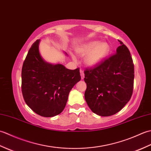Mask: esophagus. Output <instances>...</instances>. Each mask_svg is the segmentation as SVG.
<instances>
[{"mask_svg":"<svg viewBox=\"0 0 151 151\" xmlns=\"http://www.w3.org/2000/svg\"><path fill=\"white\" fill-rule=\"evenodd\" d=\"M81 79L83 80L84 78V73L82 71V70H81Z\"/></svg>","mask_w":151,"mask_h":151,"instance_id":"1","label":"esophagus"}]
</instances>
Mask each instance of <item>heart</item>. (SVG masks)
Returning <instances> with one entry per match:
<instances>
[{
	"label": "heart",
	"mask_w": 151,
	"mask_h": 151,
	"mask_svg": "<svg viewBox=\"0 0 151 151\" xmlns=\"http://www.w3.org/2000/svg\"><path fill=\"white\" fill-rule=\"evenodd\" d=\"M110 45L100 41H91L82 45L76 49V52L81 56H84L86 65L93 67L98 65L106 58L110 52ZM72 58L75 60V56Z\"/></svg>",
	"instance_id": "obj_1"
}]
</instances>
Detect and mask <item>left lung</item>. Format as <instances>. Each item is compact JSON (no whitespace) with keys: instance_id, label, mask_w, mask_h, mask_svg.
<instances>
[{"instance_id":"obj_1","label":"left lung","mask_w":151,"mask_h":151,"mask_svg":"<svg viewBox=\"0 0 151 151\" xmlns=\"http://www.w3.org/2000/svg\"><path fill=\"white\" fill-rule=\"evenodd\" d=\"M116 53L93 68L84 71L87 88L85 100L91 110L100 116L119 111L132 95L134 67L129 49L122 41Z\"/></svg>"}]
</instances>
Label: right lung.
Wrapping results in <instances>:
<instances>
[{
    "label": "right lung",
    "mask_w": 151,
    "mask_h": 151,
    "mask_svg": "<svg viewBox=\"0 0 151 151\" xmlns=\"http://www.w3.org/2000/svg\"><path fill=\"white\" fill-rule=\"evenodd\" d=\"M40 43L37 40L32 44L22 65V93L35 113L50 117L62 113L70 91L81 76L79 68L70 70L62 64L47 62L40 54Z\"/></svg>",
    "instance_id": "add662e5"
}]
</instances>
